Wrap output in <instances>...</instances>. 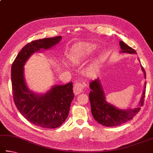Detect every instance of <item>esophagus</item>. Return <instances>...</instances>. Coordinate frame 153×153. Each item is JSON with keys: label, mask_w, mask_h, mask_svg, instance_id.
<instances>
[{"label": "esophagus", "mask_w": 153, "mask_h": 153, "mask_svg": "<svg viewBox=\"0 0 153 153\" xmlns=\"http://www.w3.org/2000/svg\"><path fill=\"white\" fill-rule=\"evenodd\" d=\"M85 87L84 85L82 84V82H76L74 84V94L77 95V94H79V93L82 92L84 90Z\"/></svg>", "instance_id": "obj_1"}]
</instances>
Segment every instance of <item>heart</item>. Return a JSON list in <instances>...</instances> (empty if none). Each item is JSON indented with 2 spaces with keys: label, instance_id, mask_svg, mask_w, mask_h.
Masks as SVG:
<instances>
[{
  "label": "heart",
  "instance_id": "b5f03b06",
  "mask_svg": "<svg viewBox=\"0 0 153 153\" xmlns=\"http://www.w3.org/2000/svg\"><path fill=\"white\" fill-rule=\"evenodd\" d=\"M94 49V47L89 43H79L71 50L69 55V59L74 63H79L85 55L92 51Z\"/></svg>",
  "mask_w": 153,
  "mask_h": 153
}]
</instances>
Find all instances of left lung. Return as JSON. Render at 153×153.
<instances>
[{"instance_id":"left-lung-1","label":"left lung","mask_w":153,"mask_h":153,"mask_svg":"<svg viewBox=\"0 0 153 153\" xmlns=\"http://www.w3.org/2000/svg\"><path fill=\"white\" fill-rule=\"evenodd\" d=\"M120 48L123 53H136V51L130 46L126 45L123 41H120ZM142 70L144 71V76L146 72L142 66ZM91 91L89 94V98L91 104V111L94 119L99 124L105 126H116L121 125L131 120L140 110V106H143L145 97V89L143 91V97L141 98L139 106L133 110H119L114 105L108 104L105 100L104 91L98 79L91 81L90 83Z\"/></svg>"}]
</instances>
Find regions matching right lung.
Returning <instances> with one entry per match:
<instances>
[{
    "mask_svg": "<svg viewBox=\"0 0 153 153\" xmlns=\"http://www.w3.org/2000/svg\"><path fill=\"white\" fill-rule=\"evenodd\" d=\"M62 36L33 41L23 47L11 67L13 100L16 108L29 123L45 128H55L67 119L74 98L73 82L55 85L44 95H36L27 88L23 66L33 53L47 49L59 42Z\"/></svg>",
    "mask_w": 153,
    "mask_h": 153,
    "instance_id": "add662e5",
    "label": "right lung"
}]
</instances>
